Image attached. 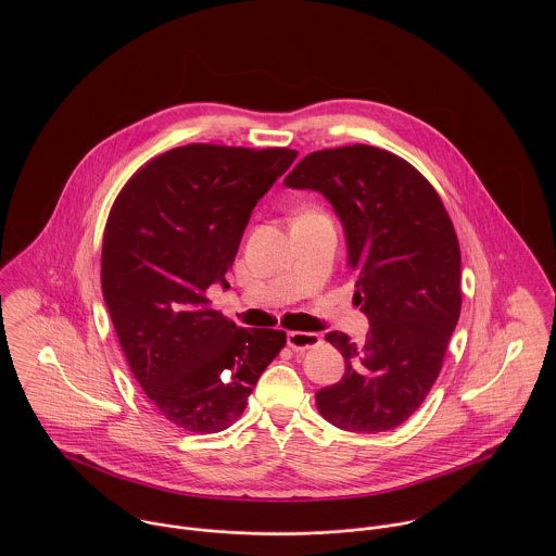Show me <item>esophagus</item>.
I'll return each mask as SVG.
<instances>
[{"mask_svg":"<svg viewBox=\"0 0 556 556\" xmlns=\"http://www.w3.org/2000/svg\"><path fill=\"white\" fill-rule=\"evenodd\" d=\"M287 344L293 351H308V349H315L320 344V336L313 333V331H289L287 333Z\"/></svg>","mask_w":556,"mask_h":556,"instance_id":"obj_1","label":"esophagus"}]
</instances>
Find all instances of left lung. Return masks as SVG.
<instances>
[{
  "mask_svg": "<svg viewBox=\"0 0 556 556\" xmlns=\"http://www.w3.org/2000/svg\"><path fill=\"white\" fill-rule=\"evenodd\" d=\"M285 186L331 203L357 274L353 302L370 323L364 344L342 331L325 336L346 372L318 390V410L349 432L392 430L428 396L460 317L454 225L419 170L370 146L313 152Z\"/></svg>",
  "mask_w": 556,
  "mask_h": 556,
  "instance_id": "left-lung-1",
  "label": "left lung"
}]
</instances>
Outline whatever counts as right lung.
<instances>
[{"label":"right lung","instance_id":"1","mask_svg":"<svg viewBox=\"0 0 556 556\" xmlns=\"http://www.w3.org/2000/svg\"><path fill=\"white\" fill-rule=\"evenodd\" d=\"M295 150L192 143L141 166L102 239V295L128 366L170 424L210 434L245 408L280 353V329H243L210 308L229 289L243 229Z\"/></svg>","mask_w":556,"mask_h":556}]
</instances>
